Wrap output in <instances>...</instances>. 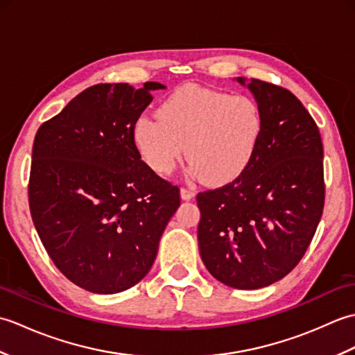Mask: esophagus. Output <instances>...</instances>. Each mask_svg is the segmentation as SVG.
<instances>
[{
	"mask_svg": "<svg viewBox=\"0 0 355 355\" xmlns=\"http://www.w3.org/2000/svg\"><path fill=\"white\" fill-rule=\"evenodd\" d=\"M180 193H182V198L184 201H189V200L195 198V191L189 189V187H182V191H180Z\"/></svg>",
	"mask_w": 355,
	"mask_h": 355,
	"instance_id": "1",
	"label": "esophagus"
}]
</instances>
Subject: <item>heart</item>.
Masks as SVG:
<instances>
[{
  "label": "heart",
  "instance_id": "obj_1",
  "mask_svg": "<svg viewBox=\"0 0 355 355\" xmlns=\"http://www.w3.org/2000/svg\"><path fill=\"white\" fill-rule=\"evenodd\" d=\"M158 117H140L132 139L145 162L169 173L184 150L192 171L209 184L243 175L259 148L263 117L258 102L198 85H183L158 108Z\"/></svg>",
  "mask_w": 355,
  "mask_h": 355
}]
</instances>
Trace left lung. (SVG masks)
<instances>
[{
	"instance_id": "8db88e82",
	"label": "left lung",
	"mask_w": 355,
	"mask_h": 355,
	"mask_svg": "<svg viewBox=\"0 0 355 355\" xmlns=\"http://www.w3.org/2000/svg\"><path fill=\"white\" fill-rule=\"evenodd\" d=\"M236 80L262 111V139L243 175L197 195L198 247L218 281L258 290L297 266L318 229L325 202L323 145L310 112L288 89Z\"/></svg>"
}]
</instances>
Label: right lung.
<instances>
[{"label": "right lung", "instance_id": "obj_1", "mask_svg": "<svg viewBox=\"0 0 355 355\" xmlns=\"http://www.w3.org/2000/svg\"><path fill=\"white\" fill-rule=\"evenodd\" d=\"M158 82L97 84L37 130L28 180L35 229L73 284L97 294L131 288L153 267L180 189L141 160L132 126Z\"/></svg>", "mask_w": 355, "mask_h": 355}]
</instances>
